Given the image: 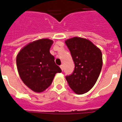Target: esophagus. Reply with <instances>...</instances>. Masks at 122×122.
Instances as JSON below:
<instances>
[{"instance_id": "esophagus-1", "label": "esophagus", "mask_w": 122, "mask_h": 122, "mask_svg": "<svg viewBox=\"0 0 122 122\" xmlns=\"http://www.w3.org/2000/svg\"><path fill=\"white\" fill-rule=\"evenodd\" d=\"M60 68H61V70H62V71H63V65H60Z\"/></svg>"}]
</instances>
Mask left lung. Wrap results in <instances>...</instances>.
Wrapping results in <instances>:
<instances>
[{
	"label": "left lung",
	"mask_w": 122,
	"mask_h": 122,
	"mask_svg": "<svg viewBox=\"0 0 122 122\" xmlns=\"http://www.w3.org/2000/svg\"><path fill=\"white\" fill-rule=\"evenodd\" d=\"M74 63V70L66 76L74 93L84 94L94 86L100 76L103 58L101 51L89 40L73 37L65 40Z\"/></svg>",
	"instance_id": "obj_1"
}]
</instances>
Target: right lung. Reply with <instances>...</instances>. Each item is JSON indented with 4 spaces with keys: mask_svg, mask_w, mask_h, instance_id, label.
<instances>
[{
    "mask_svg": "<svg viewBox=\"0 0 122 122\" xmlns=\"http://www.w3.org/2000/svg\"><path fill=\"white\" fill-rule=\"evenodd\" d=\"M52 44L53 41L48 38L38 40L25 45L17 55V69L21 80L36 93L48 89L56 73L62 72L49 52Z\"/></svg>",
    "mask_w": 122,
    "mask_h": 122,
    "instance_id": "right-lung-1",
    "label": "right lung"
}]
</instances>
